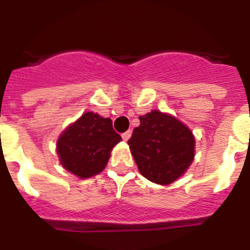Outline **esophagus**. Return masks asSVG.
Masks as SVG:
<instances>
[{
    "label": "esophagus",
    "instance_id": "34e87169",
    "mask_svg": "<svg viewBox=\"0 0 250 250\" xmlns=\"http://www.w3.org/2000/svg\"><path fill=\"white\" fill-rule=\"evenodd\" d=\"M130 136H131V131H130V130H127V131H125L123 135H121V138H123L124 141H127L130 139Z\"/></svg>",
    "mask_w": 250,
    "mask_h": 250
}]
</instances>
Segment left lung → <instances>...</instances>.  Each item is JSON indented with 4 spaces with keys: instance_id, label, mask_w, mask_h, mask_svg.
<instances>
[{
    "instance_id": "1",
    "label": "left lung",
    "mask_w": 250,
    "mask_h": 250,
    "mask_svg": "<svg viewBox=\"0 0 250 250\" xmlns=\"http://www.w3.org/2000/svg\"><path fill=\"white\" fill-rule=\"evenodd\" d=\"M139 119L140 125L127 141L139 171L156 184L173 183L193 161V134L184 124L158 110Z\"/></svg>"
}]
</instances>
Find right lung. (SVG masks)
<instances>
[{
    "label": "right lung",
    "mask_w": 250,
    "mask_h": 250,
    "mask_svg": "<svg viewBox=\"0 0 250 250\" xmlns=\"http://www.w3.org/2000/svg\"><path fill=\"white\" fill-rule=\"evenodd\" d=\"M121 136L112 129L111 119L89 111L67 127L57 140L61 165L79 178L101 173L112 147Z\"/></svg>",
    "instance_id": "obj_1"
}]
</instances>
